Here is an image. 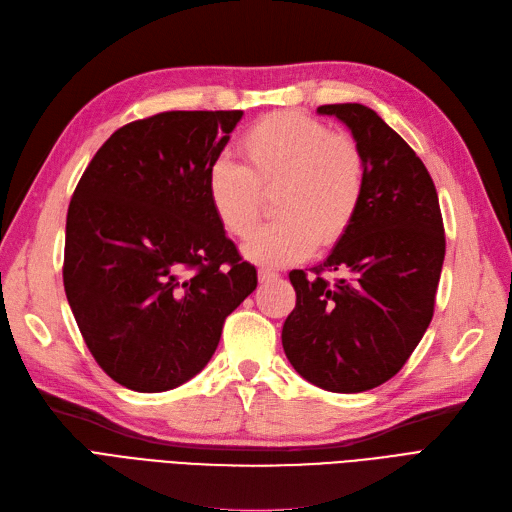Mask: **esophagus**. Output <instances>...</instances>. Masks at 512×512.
<instances>
[{"label":"esophagus","instance_id":"34e87169","mask_svg":"<svg viewBox=\"0 0 512 512\" xmlns=\"http://www.w3.org/2000/svg\"><path fill=\"white\" fill-rule=\"evenodd\" d=\"M279 277V273L277 271H271V269H260L258 271V281L260 283H269V281H273V279H277Z\"/></svg>","mask_w":512,"mask_h":512}]
</instances>
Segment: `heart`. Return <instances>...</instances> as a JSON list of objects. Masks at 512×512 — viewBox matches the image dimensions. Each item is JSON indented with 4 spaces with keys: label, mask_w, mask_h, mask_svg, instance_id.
I'll return each mask as SVG.
<instances>
[{
    "label": "heart",
    "mask_w": 512,
    "mask_h": 512,
    "mask_svg": "<svg viewBox=\"0 0 512 512\" xmlns=\"http://www.w3.org/2000/svg\"><path fill=\"white\" fill-rule=\"evenodd\" d=\"M243 166L212 161L206 176L210 206L222 229L248 237L260 220L262 193H275L279 220L243 245L248 260L285 267L309 258L317 245H336L355 222L367 187V161L351 136L332 134L296 111L258 119L241 138Z\"/></svg>",
    "instance_id": "heart-1"
}]
</instances>
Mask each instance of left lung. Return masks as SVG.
Here are the masks:
<instances>
[{"instance_id":"left-lung-1","label":"left lung","mask_w":512,"mask_h":512,"mask_svg":"<svg viewBox=\"0 0 512 512\" xmlns=\"http://www.w3.org/2000/svg\"><path fill=\"white\" fill-rule=\"evenodd\" d=\"M367 161L351 229L311 273L292 271L296 306L281 342L294 370L332 393H363L410 359L435 311L445 233L433 178L414 149L370 107L323 105ZM341 279L327 282V272Z\"/></svg>"}]
</instances>
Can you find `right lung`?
I'll list each match as a JSON object with an SVG mask.
<instances>
[{
    "label": "right lung",
    "mask_w": 512,
    "mask_h": 512,
    "mask_svg": "<svg viewBox=\"0 0 512 512\" xmlns=\"http://www.w3.org/2000/svg\"><path fill=\"white\" fill-rule=\"evenodd\" d=\"M243 111H166L119 128L79 178L63 281L81 336L121 386L161 393L199 374L256 290L206 191Z\"/></svg>",
    "instance_id": "1"
}]
</instances>
